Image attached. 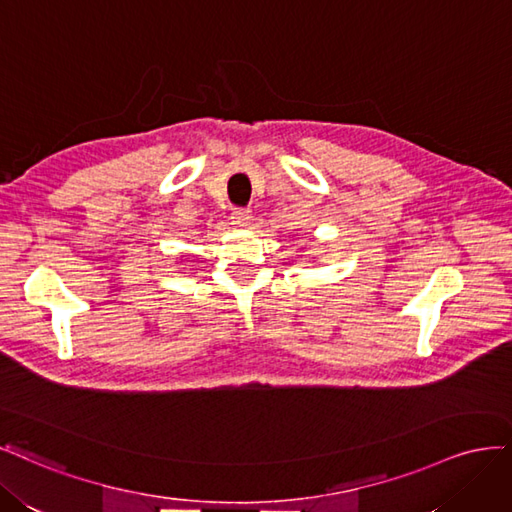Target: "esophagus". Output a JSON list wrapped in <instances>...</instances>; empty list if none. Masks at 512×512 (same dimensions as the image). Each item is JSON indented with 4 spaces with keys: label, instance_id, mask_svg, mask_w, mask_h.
I'll return each mask as SVG.
<instances>
[{
    "label": "esophagus",
    "instance_id": "obj_1",
    "mask_svg": "<svg viewBox=\"0 0 512 512\" xmlns=\"http://www.w3.org/2000/svg\"><path fill=\"white\" fill-rule=\"evenodd\" d=\"M251 221H253V214H251L249 208H234V212H232V223L234 225L246 227V225H251Z\"/></svg>",
    "mask_w": 512,
    "mask_h": 512
}]
</instances>
